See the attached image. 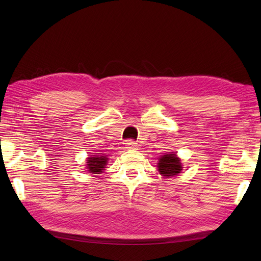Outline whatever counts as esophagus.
Listing matches in <instances>:
<instances>
[{"label":"esophagus","instance_id":"34e87169","mask_svg":"<svg viewBox=\"0 0 261 261\" xmlns=\"http://www.w3.org/2000/svg\"><path fill=\"white\" fill-rule=\"evenodd\" d=\"M125 146H126V149H136L137 148V144L135 143V141H133V140H127V141H126Z\"/></svg>","mask_w":261,"mask_h":261}]
</instances>
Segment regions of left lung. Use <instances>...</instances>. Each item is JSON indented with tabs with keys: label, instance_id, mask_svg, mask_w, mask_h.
Instances as JSON below:
<instances>
[{
	"label": "left lung",
	"instance_id": "8db88e82",
	"mask_svg": "<svg viewBox=\"0 0 261 261\" xmlns=\"http://www.w3.org/2000/svg\"><path fill=\"white\" fill-rule=\"evenodd\" d=\"M156 167L160 174L165 177L175 176L183 170L180 159L174 152L165 153L164 155L160 156L159 163H158Z\"/></svg>",
	"mask_w": 261,
	"mask_h": 261
}]
</instances>
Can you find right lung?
<instances>
[{
  "label": "right lung",
  "instance_id": "right-lung-1",
  "mask_svg": "<svg viewBox=\"0 0 261 261\" xmlns=\"http://www.w3.org/2000/svg\"><path fill=\"white\" fill-rule=\"evenodd\" d=\"M108 163V158L106 155L101 156H89L87 158V169L92 174H100L105 171Z\"/></svg>",
  "mask_w": 261,
  "mask_h": 261
}]
</instances>
